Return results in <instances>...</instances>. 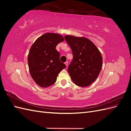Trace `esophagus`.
Wrapping results in <instances>:
<instances>
[{"instance_id": "esophagus-1", "label": "esophagus", "mask_w": 131, "mask_h": 131, "mask_svg": "<svg viewBox=\"0 0 131 131\" xmlns=\"http://www.w3.org/2000/svg\"><path fill=\"white\" fill-rule=\"evenodd\" d=\"M65 64L66 65V66H67V67L68 66V62H67H67H65Z\"/></svg>"}]
</instances>
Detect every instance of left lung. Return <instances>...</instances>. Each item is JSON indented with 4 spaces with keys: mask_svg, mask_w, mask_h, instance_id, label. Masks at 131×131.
<instances>
[{
    "mask_svg": "<svg viewBox=\"0 0 131 131\" xmlns=\"http://www.w3.org/2000/svg\"><path fill=\"white\" fill-rule=\"evenodd\" d=\"M64 39L72 51L73 58L68 72L75 84L90 85L96 80L102 69L103 59L97 47L84 37L66 35Z\"/></svg>",
    "mask_w": 131,
    "mask_h": 131,
    "instance_id": "left-lung-1",
    "label": "left lung"
}]
</instances>
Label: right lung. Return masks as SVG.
I'll return each instance as SVG.
<instances>
[{
  "label": "right lung",
  "instance_id": "obj_1",
  "mask_svg": "<svg viewBox=\"0 0 131 131\" xmlns=\"http://www.w3.org/2000/svg\"><path fill=\"white\" fill-rule=\"evenodd\" d=\"M64 40L60 34L47 33L37 39L30 47L28 57L29 72L36 84L42 88L54 84L58 74L66 68L56 49Z\"/></svg>",
  "mask_w": 131,
  "mask_h": 131
}]
</instances>
